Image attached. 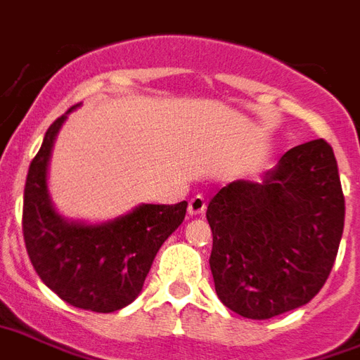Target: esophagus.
<instances>
[{
    "instance_id": "obj_1",
    "label": "esophagus",
    "mask_w": 360,
    "mask_h": 360,
    "mask_svg": "<svg viewBox=\"0 0 360 360\" xmlns=\"http://www.w3.org/2000/svg\"><path fill=\"white\" fill-rule=\"evenodd\" d=\"M205 209L207 203L203 195H193V198L190 199V203H188V212H190V214H201V212H205Z\"/></svg>"
}]
</instances>
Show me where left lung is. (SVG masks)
Here are the masks:
<instances>
[{
	"instance_id": "obj_1",
	"label": "left lung",
	"mask_w": 360,
	"mask_h": 360,
	"mask_svg": "<svg viewBox=\"0 0 360 360\" xmlns=\"http://www.w3.org/2000/svg\"><path fill=\"white\" fill-rule=\"evenodd\" d=\"M214 290L234 313L266 320L303 307L330 276L345 220L326 140L282 155L263 182L224 186L207 207Z\"/></svg>"
}]
</instances>
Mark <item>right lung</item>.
Returning a JSON list of instances; mask_svg holds the SVG:
<instances>
[{
    "instance_id": "add662e5",
    "label": "right lung",
    "mask_w": 360,
    "mask_h": 360,
    "mask_svg": "<svg viewBox=\"0 0 360 360\" xmlns=\"http://www.w3.org/2000/svg\"><path fill=\"white\" fill-rule=\"evenodd\" d=\"M75 107H70L69 112ZM63 115L47 128L25 184L22 234L41 282L69 305L115 313L140 295L157 251L186 217L176 205H140L107 224H76L55 212L47 193V162Z\"/></svg>"
}]
</instances>
